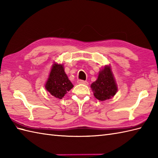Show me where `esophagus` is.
Segmentation results:
<instances>
[{
    "label": "esophagus",
    "mask_w": 158,
    "mask_h": 158,
    "mask_svg": "<svg viewBox=\"0 0 158 158\" xmlns=\"http://www.w3.org/2000/svg\"><path fill=\"white\" fill-rule=\"evenodd\" d=\"M78 83L79 84H84V85H88V82L86 81H83V80H79L77 81Z\"/></svg>",
    "instance_id": "obj_1"
}]
</instances>
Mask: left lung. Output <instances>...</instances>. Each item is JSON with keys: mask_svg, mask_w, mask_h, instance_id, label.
<instances>
[{"mask_svg": "<svg viewBox=\"0 0 158 158\" xmlns=\"http://www.w3.org/2000/svg\"><path fill=\"white\" fill-rule=\"evenodd\" d=\"M96 98L100 101L112 98L116 94L118 87L110 65H106L99 72L96 81L91 85Z\"/></svg>", "mask_w": 158, "mask_h": 158, "instance_id": "obj_1", "label": "left lung"}]
</instances>
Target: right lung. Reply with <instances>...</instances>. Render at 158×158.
<instances>
[{
  "instance_id": "right-lung-1",
  "label": "right lung",
  "mask_w": 158,
  "mask_h": 158,
  "mask_svg": "<svg viewBox=\"0 0 158 158\" xmlns=\"http://www.w3.org/2000/svg\"><path fill=\"white\" fill-rule=\"evenodd\" d=\"M73 87V85L64 72L63 64H53L46 83V89L55 98L62 99Z\"/></svg>"
}]
</instances>
